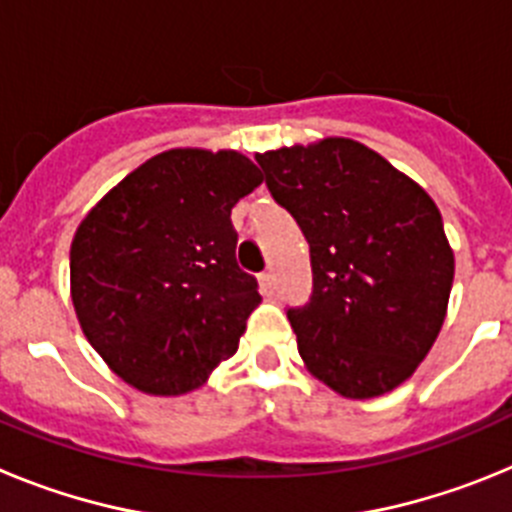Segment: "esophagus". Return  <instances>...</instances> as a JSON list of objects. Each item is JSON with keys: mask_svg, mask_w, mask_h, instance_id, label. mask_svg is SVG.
I'll list each match as a JSON object with an SVG mask.
<instances>
[{"mask_svg": "<svg viewBox=\"0 0 512 512\" xmlns=\"http://www.w3.org/2000/svg\"><path fill=\"white\" fill-rule=\"evenodd\" d=\"M259 284L264 292H271L274 289V274L271 271H264V274H259Z\"/></svg>", "mask_w": 512, "mask_h": 512, "instance_id": "esophagus-1", "label": "esophagus"}]
</instances>
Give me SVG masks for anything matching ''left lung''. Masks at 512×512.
<instances>
[{
  "instance_id": "8db88e82",
  "label": "left lung",
  "mask_w": 512,
  "mask_h": 512,
  "mask_svg": "<svg viewBox=\"0 0 512 512\" xmlns=\"http://www.w3.org/2000/svg\"><path fill=\"white\" fill-rule=\"evenodd\" d=\"M256 161L310 243L312 295L287 310L305 366L354 400L395 390L431 351L449 305L454 253L436 202L348 138Z\"/></svg>"
}]
</instances>
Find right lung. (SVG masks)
Returning a JSON list of instances; mask_svg holds the SVG:
<instances>
[{
	"instance_id": "add662e5",
	"label": "right lung",
	"mask_w": 512,
	"mask_h": 512,
	"mask_svg": "<svg viewBox=\"0 0 512 512\" xmlns=\"http://www.w3.org/2000/svg\"><path fill=\"white\" fill-rule=\"evenodd\" d=\"M261 182L238 151L171 148L125 176L76 228V318L135 390L184 395L238 351L261 295L235 261L230 210Z\"/></svg>"
}]
</instances>
